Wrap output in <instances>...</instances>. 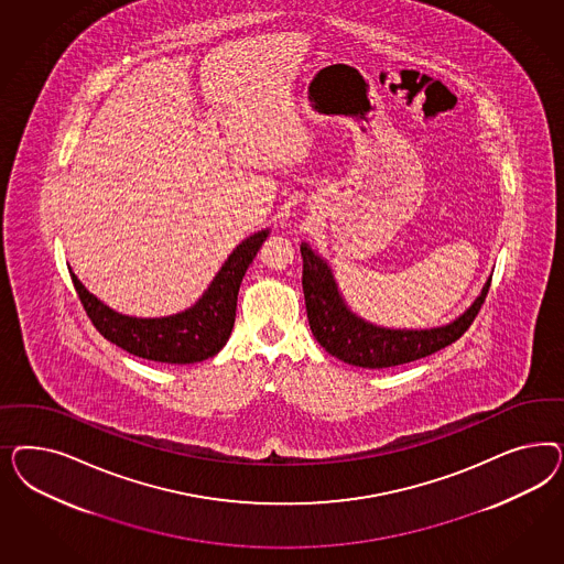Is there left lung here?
<instances>
[{
  "mask_svg": "<svg viewBox=\"0 0 564 564\" xmlns=\"http://www.w3.org/2000/svg\"><path fill=\"white\" fill-rule=\"evenodd\" d=\"M300 250L304 258L302 288L312 335L330 356L370 370L426 358L457 341L474 323L492 281V276H488L474 304L448 325L434 328H387L364 321L345 304L333 269L325 258L312 250L306 241L300 246Z\"/></svg>",
  "mask_w": 564,
  "mask_h": 564,
  "instance_id": "8db88e82",
  "label": "left lung"
}]
</instances>
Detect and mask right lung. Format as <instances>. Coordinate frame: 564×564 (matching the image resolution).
<instances>
[{
    "instance_id": "1",
    "label": "right lung",
    "mask_w": 564,
    "mask_h": 564,
    "mask_svg": "<svg viewBox=\"0 0 564 564\" xmlns=\"http://www.w3.org/2000/svg\"><path fill=\"white\" fill-rule=\"evenodd\" d=\"M271 229H262L243 239L227 257L221 271L194 306L161 318H137L102 304L69 271L76 293L88 318L107 341L138 358L163 364H194L221 351L236 323V306L241 279L257 257Z\"/></svg>"
}]
</instances>
